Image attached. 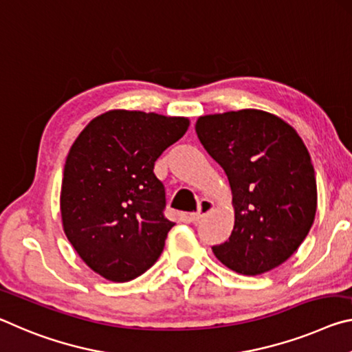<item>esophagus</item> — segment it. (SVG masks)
<instances>
[{
	"mask_svg": "<svg viewBox=\"0 0 352 352\" xmlns=\"http://www.w3.org/2000/svg\"><path fill=\"white\" fill-rule=\"evenodd\" d=\"M214 209V203H212L210 199H201L199 204H198V210L193 212V214H190V220H192L193 223L199 221L201 218H203L206 214H209V212Z\"/></svg>",
	"mask_w": 352,
	"mask_h": 352,
	"instance_id": "1",
	"label": "esophagus"
}]
</instances>
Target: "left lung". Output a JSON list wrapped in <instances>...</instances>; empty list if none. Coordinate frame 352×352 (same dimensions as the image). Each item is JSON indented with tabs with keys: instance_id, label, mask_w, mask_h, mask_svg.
Wrapping results in <instances>:
<instances>
[{
	"instance_id": "8db88e82",
	"label": "left lung",
	"mask_w": 352,
	"mask_h": 352,
	"mask_svg": "<svg viewBox=\"0 0 352 352\" xmlns=\"http://www.w3.org/2000/svg\"><path fill=\"white\" fill-rule=\"evenodd\" d=\"M195 131L232 190L234 230L212 246L214 254L246 276L279 267L307 237L316 212L315 171L301 137L256 109L199 117Z\"/></svg>"
}]
</instances>
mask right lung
<instances>
[{
    "instance_id": "obj_1",
    "label": "right lung",
    "mask_w": 352,
    "mask_h": 352,
    "mask_svg": "<svg viewBox=\"0 0 352 352\" xmlns=\"http://www.w3.org/2000/svg\"><path fill=\"white\" fill-rule=\"evenodd\" d=\"M188 120L111 111L80 132L67 155L60 192L63 230L102 278L128 282L153 267L175 226L154 164Z\"/></svg>"
}]
</instances>
